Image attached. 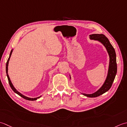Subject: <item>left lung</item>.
Returning a JSON list of instances; mask_svg holds the SVG:
<instances>
[{
  "instance_id": "1",
  "label": "left lung",
  "mask_w": 127,
  "mask_h": 127,
  "mask_svg": "<svg viewBox=\"0 0 127 127\" xmlns=\"http://www.w3.org/2000/svg\"><path fill=\"white\" fill-rule=\"evenodd\" d=\"M89 36L90 39L99 41L104 45L106 49L108 55L110 57V63L109 66H108L107 76L102 87L99 90H97L96 92L91 94L82 93L83 95L85 96L89 97H95L103 94V93L107 92L111 88L113 82L114 81L116 73H117V63H116V55L115 49L111 44L108 38L102 34H93L90 35Z\"/></svg>"
}]
</instances>
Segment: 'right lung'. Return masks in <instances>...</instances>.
<instances>
[{
    "instance_id": "obj_1",
    "label": "right lung",
    "mask_w": 127,
    "mask_h": 127,
    "mask_svg": "<svg viewBox=\"0 0 127 127\" xmlns=\"http://www.w3.org/2000/svg\"><path fill=\"white\" fill-rule=\"evenodd\" d=\"M12 49L11 51V52H10V56H9V58L8 59V60H7V62H6V75H7V79H8V81H9V83L10 84V87H11V88L12 89V90L14 91L15 93H16L17 94H18L19 95H20V96L21 97H22L24 98V99H26V100H30V101H34V100H37L38 99H39V98H40L42 96H40L39 97H35V98H31V97H27L25 96V95H22L21 93H20V92H19L17 91V90L15 88V87H14V85H13V84H12V83L11 82V81H10V79L9 78V76L8 75V73H7V72H8V64H9V61L10 60V57H11V54H12Z\"/></svg>"
}]
</instances>
